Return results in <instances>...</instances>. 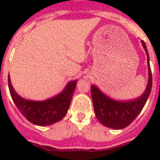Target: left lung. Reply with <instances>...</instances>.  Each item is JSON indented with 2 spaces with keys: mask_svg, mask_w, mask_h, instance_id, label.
<instances>
[{
  "mask_svg": "<svg viewBox=\"0 0 160 160\" xmlns=\"http://www.w3.org/2000/svg\"><path fill=\"white\" fill-rule=\"evenodd\" d=\"M147 54L149 81L142 95L129 101H117L104 94L97 87L91 86V97L97 118L104 126L114 129L126 128L135 119L144 108L152 90V77L149 64V56L144 41H142Z\"/></svg>",
  "mask_w": 160,
  "mask_h": 160,
  "instance_id": "8db88e82",
  "label": "left lung"
}]
</instances>
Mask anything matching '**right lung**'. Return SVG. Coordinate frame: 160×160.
<instances>
[{
	"label": "right lung",
	"mask_w": 160,
	"mask_h": 160,
	"mask_svg": "<svg viewBox=\"0 0 160 160\" xmlns=\"http://www.w3.org/2000/svg\"><path fill=\"white\" fill-rule=\"evenodd\" d=\"M77 80L70 82L59 94L43 101H28L15 92L8 76V88L13 101L22 115L32 124L49 125L60 121L67 114L74 93Z\"/></svg>",
	"instance_id": "right-lung-1"
}]
</instances>
